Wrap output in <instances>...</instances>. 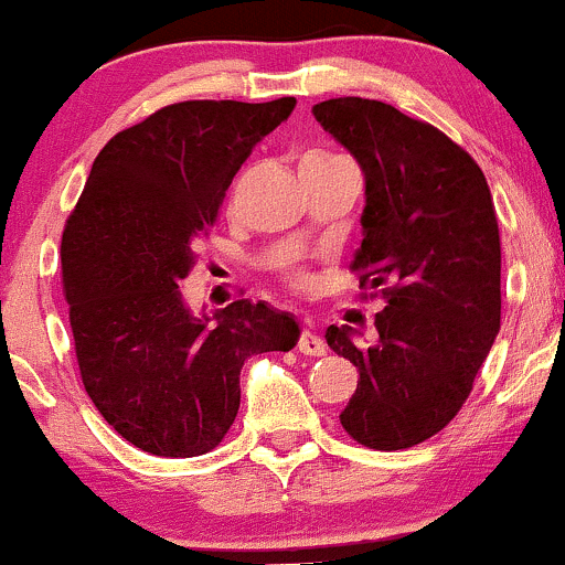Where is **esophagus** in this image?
Listing matches in <instances>:
<instances>
[{
    "instance_id": "34e87169",
    "label": "esophagus",
    "mask_w": 565,
    "mask_h": 565,
    "mask_svg": "<svg viewBox=\"0 0 565 565\" xmlns=\"http://www.w3.org/2000/svg\"><path fill=\"white\" fill-rule=\"evenodd\" d=\"M297 350L305 352V355H323V352H326V342H323V337L318 334V331L302 329L300 342H297Z\"/></svg>"
}]
</instances>
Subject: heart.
<instances>
[{
    "instance_id": "obj_1",
    "label": "heart",
    "mask_w": 565,
    "mask_h": 565,
    "mask_svg": "<svg viewBox=\"0 0 565 565\" xmlns=\"http://www.w3.org/2000/svg\"><path fill=\"white\" fill-rule=\"evenodd\" d=\"M344 158H339V154H329V152H316V154H308L302 162H342ZM297 281H302V276L297 274Z\"/></svg>"
}]
</instances>
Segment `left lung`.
<instances>
[{
	"instance_id": "obj_1",
	"label": "left lung",
	"mask_w": 565,
	"mask_h": 565,
	"mask_svg": "<svg viewBox=\"0 0 565 565\" xmlns=\"http://www.w3.org/2000/svg\"><path fill=\"white\" fill-rule=\"evenodd\" d=\"M312 115L365 173L352 270L386 302L371 344L326 329L360 373L339 420L371 450H405L458 416L500 331L494 202L463 147L386 102L326 99Z\"/></svg>"
}]
</instances>
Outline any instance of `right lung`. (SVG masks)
I'll use <instances>...</instances> for the list:
<instances>
[{
  "label": "right lung",
  "instance_id": "right-lung-1",
  "mask_svg": "<svg viewBox=\"0 0 565 565\" xmlns=\"http://www.w3.org/2000/svg\"><path fill=\"white\" fill-rule=\"evenodd\" d=\"M192 99L115 134L63 231V289L86 394L126 441L160 458L221 445L244 360L289 352L300 326L268 302L194 312L179 281L257 141L295 110Z\"/></svg>",
  "mask_w": 565,
  "mask_h": 565
}]
</instances>
